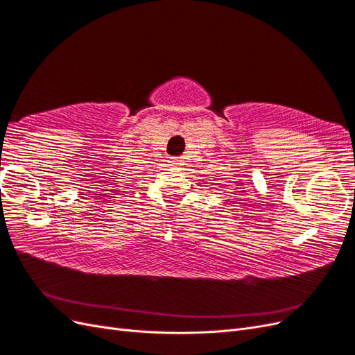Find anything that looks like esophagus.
<instances>
[{
	"instance_id": "1",
	"label": "esophagus",
	"mask_w": 355,
	"mask_h": 355,
	"mask_svg": "<svg viewBox=\"0 0 355 355\" xmlns=\"http://www.w3.org/2000/svg\"><path fill=\"white\" fill-rule=\"evenodd\" d=\"M168 163H170V166H180L182 164V159L180 158H171L170 161H168Z\"/></svg>"
}]
</instances>
